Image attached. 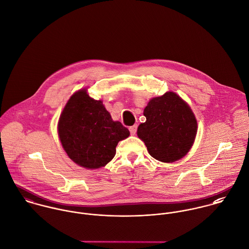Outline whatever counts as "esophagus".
Masks as SVG:
<instances>
[{
    "mask_svg": "<svg viewBox=\"0 0 249 249\" xmlns=\"http://www.w3.org/2000/svg\"><path fill=\"white\" fill-rule=\"evenodd\" d=\"M137 127H138L137 125H132V126L129 127V131H130V134H131V135H134V134L136 133Z\"/></svg>",
    "mask_w": 249,
    "mask_h": 249,
    "instance_id": "obj_1",
    "label": "esophagus"
}]
</instances>
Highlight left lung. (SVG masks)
I'll use <instances>...</instances> for the list:
<instances>
[{"label": "left lung", "instance_id": "left-lung-1", "mask_svg": "<svg viewBox=\"0 0 249 249\" xmlns=\"http://www.w3.org/2000/svg\"><path fill=\"white\" fill-rule=\"evenodd\" d=\"M145 123L137 130L148 153L158 161L172 163L192 147L197 124L190 107L176 93L153 98L143 110Z\"/></svg>", "mask_w": 249, "mask_h": 249}]
</instances>
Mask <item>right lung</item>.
<instances>
[{
    "mask_svg": "<svg viewBox=\"0 0 249 249\" xmlns=\"http://www.w3.org/2000/svg\"><path fill=\"white\" fill-rule=\"evenodd\" d=\"M129 130L114 122L102 101L90 98L86 90L74 93L58 122V135L68 156L77 165L99 169L110 162L118 142Z\"/></svg>",
    "mask_w": 249,
    "mask_h": 249,
    "instance_id": "obj_1",
    "label": "right lung"
}]
</instances>
